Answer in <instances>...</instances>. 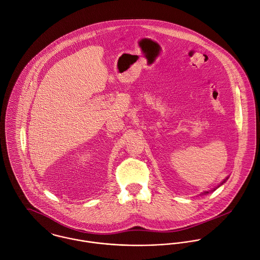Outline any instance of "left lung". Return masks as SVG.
<instances>
[{"mask_svg": "<svg viewBox=\"0 0 260 260\" xmlns=\"http://www.w3.org/2000/svg\"><path fill=\"white\" fill-rule=\"evenodd\" d=\"M228 178H229V177H227V178H226V179H224V180H223V181H222V182H221V183H220V184H219V185H218V186H217V187H216V188H214V189H213V190H210V191H215V190H216V189H217V188H218V187H220V186H221V185H222V184H224V183H225V182H226V181H227V179H228ZM210 191H205V192H203V193H202V194H207V193H210Z\"/></svg>", "mask_w": 260, "mask_h": 260, "instance_id": "left-lung-1", "label": "left lung"}]
</instances>
